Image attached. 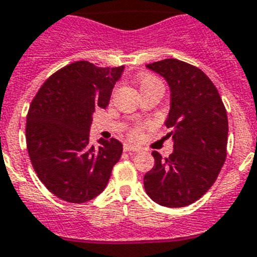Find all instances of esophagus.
Segmentation results:
<instances>
[{
  "mask_svg": "<svg viewBox=\"0 0 257 257\" xmlns=\"http://www.w3.org/2000/svg\"><path fill=\"white\" fill-rule=\"evenodd\" d=\"M124 152H132V153H136V152H140V149L132 147V145H129V144H124Z\"/></svg>",
  "mask_w": 257,
  "mask_h": 257,
  "instance_id": "1",
  "label": "esophagus"
}]
</instances>
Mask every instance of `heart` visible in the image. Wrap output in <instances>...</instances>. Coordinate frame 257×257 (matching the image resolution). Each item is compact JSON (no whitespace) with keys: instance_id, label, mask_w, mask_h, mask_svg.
<instances>
[{"instance_id":"heart-1","label":"heart","mask_w":257,"mask_h":257,"mask_svg":"<svg viewBox=\"0 0 257 257\" xmlns=\"http://www.w3.org/2000/svg\"><path fill=\"white\" fill-rule=\"evenodd\" d=\"M154 85H161L162 87L161 81L158 80L156 76L145 75V76H143V78L140 79V91H141V89L150 88V87H154ZM141 135H143V129L140 128V126H136V128H133L132 131H131V137H132V139H140Z\"/></svg>"}]
</instances>
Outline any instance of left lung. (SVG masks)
Wrapping results in <instances>:
<instances>
[{
  "mask_svg": "<svg viewBox=\"0 0 257 257\" xmlns=\"http://www.w3.org/2000/svg\"><path fill=\"white\" fill-rule=\"evenodd\" d=\"M170 88L165 125L172 129L173 153L162 160L153 152L154 166L144 177L152 201L165 207H185L214 185L227 157L228 120L218 89L203 71L178 59L147 64Z\"/></svg>",
  "mask_w": 257,
  "mask_h": 257,
  "instance_id": "obj_1",
  "label": "left lung"
}]
</instances>
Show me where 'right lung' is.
Instances as JSON below:
<instances>
[{"label":"right lung","instance_id":"1","mask_svg":"<svg viewBox=\"0 0 257 257\" xmlns=\"http://www.w3.org/2000/svg\"><path fill=\"white\" fill-rule=\"evenodd\" d=\"M121 67H97L79 60L60 68L43 83L29 108L26 144L41 182L55 197L84 203L107 186L121 157L116 139L89 144L96 108H107Z\"/></svg>","mask_w":257,"mask_h":257}]
</instances>
